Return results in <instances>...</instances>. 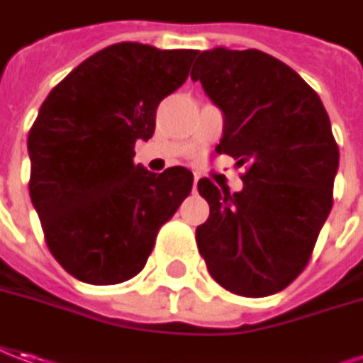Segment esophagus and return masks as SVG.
<instances>
[{"label":"esophagus","mask_w":363,"mask_h":363,"mask_svg":"<svg viewBox=\"0 0 363 363\" xmlns=\"http://www.w3.org/2000/svg\"><path fill=\"white\" fill-rule=\"evenodd\" d=\"M197 182H199V176H197V174H194V191H196V187H197Z\"/></svg>","instance_id":"obj_1"}]
</instances>
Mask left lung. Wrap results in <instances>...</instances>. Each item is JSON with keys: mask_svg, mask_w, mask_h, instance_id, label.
<instances>
[{"mask_svg": "<svg viewBox=\"0 0 363 363\" xmlns=\"http://www.w3.org/2000/svg\"><path fill=\"white\" fill-rule=\"evenodd\" d=\"M191 81L223 112L215 152L247 167L235 194L197 182L209 203L197 249L229 292H281L308 264L332 209L340 152L326 108L298 72L257 49L197 51Z\"/></svg>", "mask_w": 363, "mask_h": 363, "instance_id": "8db88e82", "label": "left lung"}]
</instances>
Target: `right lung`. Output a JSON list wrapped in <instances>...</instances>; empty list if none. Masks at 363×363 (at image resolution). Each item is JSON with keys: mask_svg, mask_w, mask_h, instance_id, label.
Returning a JSON list of instances; mask_svg holds the SVG:
<instances>
[{"mask_svg": "<svg viewBox=\"0 0 363 363\" xmlns=\"http://www.w3.org/2000/svg\"><path fill=\"white\" fill-rule=\"evenodd\" d=\"M194 49L116 43L72 69L29 130V196L51 255L89 284H118L148 261L160 227L189 196L194 174L134 164L156 108L189 74Z\"/></svg>", "mask_w": 363, "mask_h": 363, "instance_id": "obj_1", "label": "right lung"}]
</instances>
